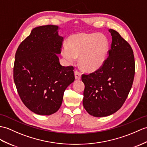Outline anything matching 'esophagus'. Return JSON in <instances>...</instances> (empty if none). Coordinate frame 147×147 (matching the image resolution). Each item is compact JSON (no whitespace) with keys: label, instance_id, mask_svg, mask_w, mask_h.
Listing matches in <instances>:
<instances>
[{"label":"esophagus","instance_id":"34e87169","mask_svg":"<svg viewBox=\"0 0 147 147\" xmlns=\"http://www.w3.org/2000/svg\"><path fill=\"white\" fill-rule=\"evenodd\" d=\"M74 75H75V78L76 80H80L81 77V73L79 71H75L74 72Z\"/></svg>","mask_w":147,"mask_h":147}]
</instances>
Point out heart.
Listing matches in <instances>:
<instances>
[{
    "label": "heart",
    "mask_w": 147,
    "mask_h": 147,
    "mask_svg": "<svg viewBox=\"0 0 147 147\" xmlns=\"http://www.w3.org/2000/svg\"><path fill=\"white\" fill-rule=\"evenodd\" d=\"M108 50V41L105 36L81 33L71 36L68 44H63L62 54L71 63L80 57L82 67L87 71H94L103 66Z\"/></svg>",
    "instance_id": "1"
}]
</instances>
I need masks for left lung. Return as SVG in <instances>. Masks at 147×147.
Listing matches in <instances>:
<instances>
[{"instance_id": "1", "label": "left lung", "mask_w": 147, "mask_h": 147, "mask_svg": "<svg viewBox=\"0 0 147 147\" xmlns=\"http://www.w3.org/2000/svg\"><path fill=\"white\" fill-rule=\"evenodd\" d=\"M108 57L100 68L83 74V104L90 115L103 117L117 112L124 104L130 91L135 73L134 51L129 43L115 30Z\"/></svg>"}]
</instances>
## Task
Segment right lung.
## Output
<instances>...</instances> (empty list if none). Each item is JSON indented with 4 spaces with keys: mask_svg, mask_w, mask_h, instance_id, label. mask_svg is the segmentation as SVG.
I'll return each mask as SVG.
<instances>
[{
    "mask_svg": "<svg viewBox=\"0 0 147 147\" xmlns=\"http://www.w3.org/2000/svg\"><path fill=\"white\" fill-rule=\"evenodd\" d=\"M58 27L46 25L33 29L20 44L13 64V80L23 103L39 115L59 110L64 92L74 81L73 66H63L60 54L63 37Z\"/></svg>",
    "mask_w": 147,
    "mask_h": 147,
    "instance_id": "1",
    "label": "right lung"
}]
</instances>
